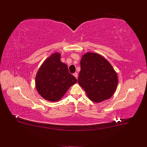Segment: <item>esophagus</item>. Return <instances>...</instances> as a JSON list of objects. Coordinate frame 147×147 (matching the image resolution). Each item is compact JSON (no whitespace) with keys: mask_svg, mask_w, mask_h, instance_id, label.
<instances>
[{"mask_svg":"<svg viewBox=\"0 0 147 147\" xmlns=\"http://www.w3.org/2000/svg\"><path fill=\"white\" fill-rule=\"evenodd\" d=\"M74 77H75V78H77V77H78V74H77V72L74 73Z\"/></svg>","mask_w":147,"mask_h":147,"instance_id":"34e87169","label":"esophagus"}]
</instances>
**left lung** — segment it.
<instances>
[{"mask_svg": "<svg viewBox=\"0 0 147 147\" xmlns=\"http://www.w3.org/2000/svg\"><path fill=\"white\" fill-rule=\"evenodd\" d=\"M78 82L91 100L100 102L113 96L118 84L117 74L109 62L93 53L84 55Z\"/></svg>", "mask_w": 147, "mask_h": 147, "instance_id": "8db88e82", "label": "left lung"}]
</instances>
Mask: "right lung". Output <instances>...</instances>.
<instances>
[{
  "label": "right lung",
  "instance_id": "add662e5",
  "mask_svg": "<svg viewBox=\"0 0 147 147\" xmlns=\"http://www.w3.org/2000/svg\"><path fill=\"white\" fill-rule=\"evenodd\" d=\"M60 57L58 53L49 57L41 65L35 78V86L39 94L49 101L59 100L68 89L77 82Z\"/></svg>",
  "mask_w": 147,
  "mask_h": 147
}]
</instances>
